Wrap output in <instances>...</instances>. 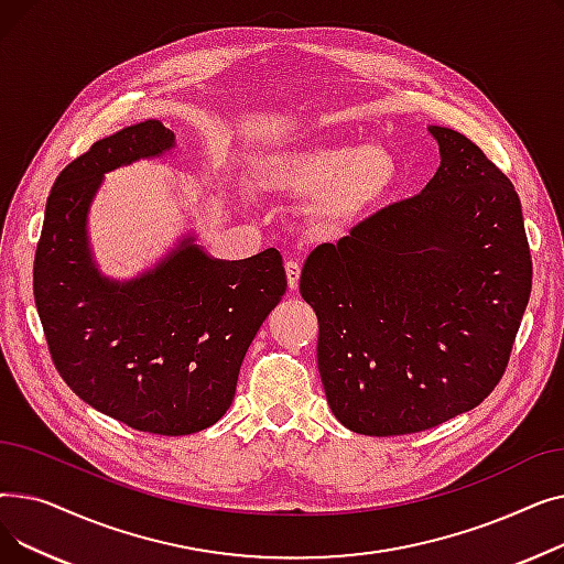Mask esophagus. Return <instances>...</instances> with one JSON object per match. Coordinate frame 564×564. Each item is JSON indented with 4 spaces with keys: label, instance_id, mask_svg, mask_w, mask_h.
<instances>
[{
    "label": "esophagus",
    "instance_id": "34e87169",
    "mask_svg": "<svg viewBox=\"0 0 564 564\" xmlns=\"http://www.w3.org/2000/svg\"><path fill=\"white\" fill-rule=\"evenodd\" d=\"M285 274H288V285H290V290H297V285H300V274H302L300 260H288V262H285Z\"/></svg>",
    "mask_w": 564,
    "mask_h": 564
}]
</instances>
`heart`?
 Segmentation results:
<instances>
[{"mask_svg":"<svg viewBox=\"0 0 564 564\" xmlns=\"http://www.w3.org/2000/svg\"><path fill=\"white\" fill-rule=\"evenodd\" d=\"M389 148L359 141H322L279 160L272 185L300 196H319V213L343 221L387 196L398 181Z\"/></svg>","mask_w":564,"mask_h":564,"instance_id":"heart-1","label":"heart"}]
</instances>
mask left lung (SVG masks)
Listing matches in <instances>:
<instances>
[{
    "label": "left lung",
    "instance_id": "obj_1",
    "mask_svg": "<svg viewBox=\"0 0 564 564\" xmlns=\"http://www.w3.org/2000/svg\"><path fill=\"white\" fill-rule=\"evenodd\" d=\"M441 166L304 262L334 416L413 434L478 406L508 368L532 288L514 185L462 132L432 126Z\"/></svg>",
    "mask_w": 564,
    "mask_h": 564
}]
</instances>
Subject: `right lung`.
Segmentation results:
<instances>
[{
	"instance_id": "1",
	"label": "right lung",
	"mask_w": 564,
	"mask_h": 564,
	"mask_svg": "<svg viewBox=\"0 0 564 564\" xmlns=\"http://www.w3.org/2000/svg\"><path fill=\"white\" fill-rule=\"evenodd\" d=\"M171 145L169 128L143 121L58 173L34 258V300L52 364L75 395L132 430L183 436L230 406L245 354L288 279L276 249L215 260L192 237L134 281L100 276L86 213L102 173Z\"/></svg>"
}]
</instances>
